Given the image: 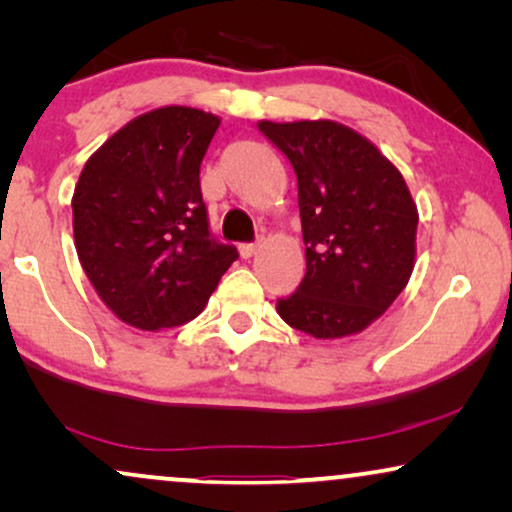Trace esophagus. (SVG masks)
Here are the masks:
<instances>
[{
    "label": "esophagus",
    "instance_id": "34e87169",
    "mask_svg": "<svg viewBox=\"0 0 512 512\" xmlns=\"http://www.w3.org/2000/svg\"><path fill=\"white\" fill-rule=\"evenodd\" d=\"M258 251V242H247V244H240V256L242 258H251Z\"/></svg>",
    "mask_w": 512,
    "mask_h": 512
}]
</instances>
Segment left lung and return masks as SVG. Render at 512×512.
<instances>
[{
	"label": "left lung",
	"mask_w": 512,
	"mask_h": 512,
	"mask_svg": "<svg viewBox=\"0 0 512 512\" xmlns=\"http://www.w3.org/2000/svg\"><path fill=\"white\" fill-rule=\"evenodd\" d=\"M298 179L307 272L277 300L286 324L335 340L361 333L415 268L417 205L403 174L366 137L335 121H261Z\"/></svg>",
	"instance_id": "8db88e82"
}]
</instances>
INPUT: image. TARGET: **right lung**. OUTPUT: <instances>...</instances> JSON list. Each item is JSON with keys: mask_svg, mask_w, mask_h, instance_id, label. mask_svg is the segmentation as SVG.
<instances>
[{"mask_svg": "<svg viewBox=\"0 0 512 512\" xmlns=\"http://www.w3.org/2000/svg\"><path fill=\"white\" fill-rule=\"evenodd\" d=\"M221 118L160 107L111 135L74 188V244L90 284L125 324L181 326L205 310L233 244L209 233L200 163Z\"/></svg>", "mask_w": 512, "mask_h": 512, "instance_id": "add662e5", "label": "right lung"}]
</instances>
